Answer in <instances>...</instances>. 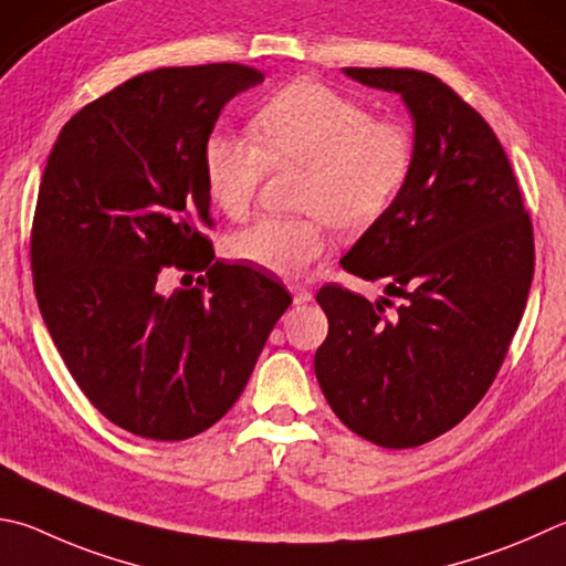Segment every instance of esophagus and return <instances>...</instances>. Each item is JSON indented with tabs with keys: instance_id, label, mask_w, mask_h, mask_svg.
Segmentation results:
<instances>
[{
	"instance_id": "1",
	"label": "esophagus",
	"mask_w": 566,
	"mask_h": 566,
	"mask_svg": "<svg viewBox=\"0 0 566 566\" xmlns=\"http://www.w3.org/2000/svg\"><path fill=\"white\" fill-rule=\"evenodd\" d=\"M292 296H294V304L312 302V292L306 290V286H292Z\"/></svg>"
}]
</instances>
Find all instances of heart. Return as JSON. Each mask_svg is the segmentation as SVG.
<instances>
[{"label": "heart", "instance_id": "1", "mask_svg": "<svg viewBox=\"0 0 566 566\" xmlns=\"http://www.w3.org/2000/svg\"><path fill=\"white\" fill-rule=\"evenodd\" d=\"M252 138L212 133L205 185L230 220L248 218L270 168H302L296 218L254 220L230 234L228 254L280 276L324 254L328 224L361 234L381 222L413 176L416 140L403 123L376 118L361 101L312 78L276 91L252 118Z\"/></svg>", "mask_w": 566, "mask_h": 566}]
</instances>
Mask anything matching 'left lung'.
<instances>
[{
    "label": "left lung",
    "mask_w": 566,
    "mask_h": 566,
    "mask_svg": "<svg viewBox=\"0 0 566 566\" xmlns=\"http://www.w3.org/2000/svg\"><path fill=\"white\" fill-rule=\"evenodd\" d=\"M403 96L416 166L386 218L342 260L386 286L368 302L324 284L328 318L314 371L338 420L381 448H416L455 428L495 381L534 274L530 212L488 120L438 76L346 69Z\"/></svg>",
    "instance_id": "1"
}]
</instances>
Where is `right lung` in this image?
Segmentation results:
<instances>
[{
	"label": "right lung",
	"mask_w": 566,
	"mask_h": 566,
	"mask_svg": "<svg viewBox=\"0 0 566 566\" xmlns=\"http://www.w3.org/2000/svg\"><path fill=\"white\" fill-rule=\"evenodd\" d=\"M262 78L244 64L146 71L81 108L46 160L29 238L39 310L84 396L133 436L218 423L292 304L270 276L214 260L208 238L205 143ZM170 269L189 284L166 295Z\"/></svg>",
	"instance_id": "1"
}]
</instances>
